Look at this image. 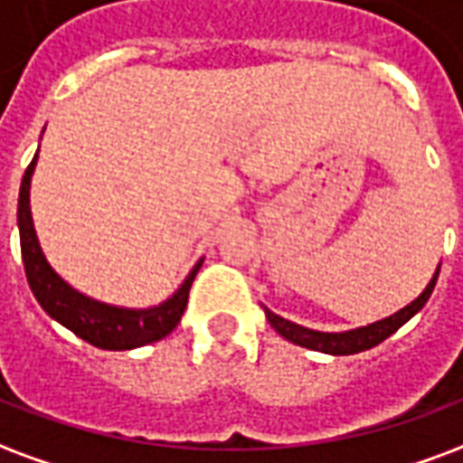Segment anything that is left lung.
Masks as SVG:
<instances>
[{
  "label": "left lung",
  "mask_w": 463,
  "mask_h": 463,
  "mask_svg": "<svg viewBox=\"0 0 463 463\" xmlns=\"http://www.w3.org/2000/svg\"><path fill=\"white\" fill-rule=\"evenodd\" d=\"M441 267V265H439ZM439 267H437V272L432 275L430 284L424 287V292L417 297L414 301H410L407 307H402L395 314H390V317L380 318V321H373L368 326H358L351 328V331H314V328L299 326V324H294L289 318L279 317L275 311H269L267 307L265 317L269 321V326L275 328L277 334L287 341H292V344L301 345V348H309V351H318V354H328V355H354L361 354V351H368L373 345L383 344L385 338L392 336L397 328L407 324L410 318L417 314V311L422 309L427 299L432 297L434 292V284H437V277H439Z\"/></svg>",
  "instance_id": "8db88e82"
}]
</instances>
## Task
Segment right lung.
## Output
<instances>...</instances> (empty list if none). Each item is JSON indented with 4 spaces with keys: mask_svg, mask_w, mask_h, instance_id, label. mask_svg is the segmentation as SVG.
Instances as JSON below:
<instances>
[{
    "mask_svg": "<svg viewBox=\"0 0 463 463\" xmlns=\"http://www.w3.org/2000/svg\"><path fill=\"white\" fill-rule=\"evenodd\" d=\"M36 159H39V152L31 159L29 169L24 171L16 222H19V238H22V260L26 279H29L31 292L41 304V309L46 311L51 318H56L61 326L73 331L75 336L98 345L102 351H132V348L169 336L184 317L188 289H191L198 269L203 265V258L194 265V269L188 272L179 289L156 307L127 309V307L105 304V301H98L88 294L78 292L51 267L43 250H41L36 228H33L31 176L36 169Z\"/></svg>",
    "mask_w": 463,
    "mask_h": 463,
    "instance_id": "add662e5",
    "label": "right lung"
}]
</instances>
